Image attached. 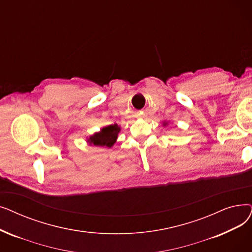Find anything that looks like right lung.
Masks as SVG:
<instances>
[{
	"instance_id": "right-lung-1",
	"label": "right lung",
	"mask_w": 252,
	"mask_h": 252,
	"mask_svg": "<svg viewBox=\"0 0 252 252\" xmlns=\"http://www.w3.org/2000/svg\"><path fill=\"white\" fill-rule=\"evenodd\" d=\"M119 130L120 127L117 125L105 126L100 133H96L90 138V144L99 147H111L115 143Z\"/></svg>"
}]
</instances>
